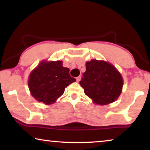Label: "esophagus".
I'll list each match as a JSON object with an SVG mask.
<instances>
[{"label":"esophagus","mask_w":150,"mask_h":150,"mask_svg":"<svg viewBox=\"0 0 150 150\" xmlns=\"http://www.w3.org/2000/svg\"><path fill=\"white\" fill-rule=\"evenodd\" d=\"M81 76H79V77H77V78H76V80H77V83L79 82L80 80H81Z\"/></svg>","instance_id":"1"}]
</instances>
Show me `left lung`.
<instances>
[{
    "label": "left lung",
    "mask_w": 150,
    "mask_h": 150,
    "mask_svg": "<svg viewBox=\"0 0 150 150\" xmlns=\"http://www.w3.org/2000/svg\"><path fill=\"white\" fill-rule=\"evenodd\" d=\"M79 82L94 103L106 105L117 100L122 91L123 79L112 64L103 60L86 62V71Z\"/></svg>",
    "instance_id": "8db88e82"
}]
</instances>
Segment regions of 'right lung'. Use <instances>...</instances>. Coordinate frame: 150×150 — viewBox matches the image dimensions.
<instances>
[{"label":"right lung","instance_id":"right-lung-1","mask_svg":"<svg viewBox=\"0 0 150 150\" xmlns=\"http://www.w3.org/2000/svg\"><path fill=\"white\" fill-rule=\"evenodd\" d=\"M62 61L42 60L28 77V85L35 100L45 105L55 103L65 88L76 79L69 75V69L63 67Z\"/></svg>","mask_w":150,"mask_h":150}]
</instances>
